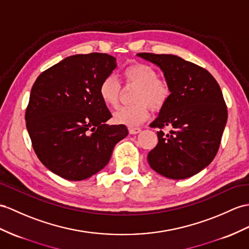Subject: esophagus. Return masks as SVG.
Masks as SVG:
<instances>
[{
  "instance_id": "34e87169",
  "label": "esophagus",
  "mask_w": 249,
  "mask_h": 249,
  "mask_svg": "<svg viewBox=\"0 0 249 249\" xmlns=\"http://www.w3.org/2000/svg\"><path fill=\"white\" fill-rule=\"evenodd\" d=\"M142 130L139 129V128H133V126H130L129 128V133L130 134H132V135H134V134H138L139 132H141Z\"/></svg>"
}]
</instances>
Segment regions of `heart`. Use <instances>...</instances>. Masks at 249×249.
Returning <instances> with one entry per match:
<instances>
[{"instance_id": "b5f03b06", "label": "heart", "mask_w": 249, "mask_h": 249, "mask_svg": "<svg viewBox=\"0 0 249 249\" xmlns=\"http://www.w3.org/2000/svg\"><path fill=\"white\" fill-rule=\"evenodd\" d=\"M123 76L126 83L137 87L131 106L121 107L114 113L116 124L135 126L149 117L151 107L160 110L170 99L172 89L166 80L159 78L152 66L144 63H133L124 70ZM120 95L119 82L114 76H107L99 86V97L107 107L118 106Z\"/></svg>"}]
</instances>
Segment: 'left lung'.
Masks as SVG:
<instances>
[{
  "mask_svg": "<svg viewBox=\"0 0 249 249\" xmlns=\"http://www.w3.org/2000/svg\"><path fill=\"white\" fill-rule=\"evenodd\" d=\"M162 71L172 93L150 125L159 143L148 154L153 170L172 179L188 178L213 160L227 123V107L219 83L208 71L174 54L139 53Z\"/></svg>",
  "mask_w": 249,
  "mask_h": 249,
  "instance_id": "obj_1",
  "label": "left lung"
}]
</instances>
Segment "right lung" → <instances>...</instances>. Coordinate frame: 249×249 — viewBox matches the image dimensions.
I'll list each match as a JSON object with an SVG mask.
<instances>
[{
    "mask_svg": "<svg viewBox=\"0 0 249 249\" xmlns=\"http://www.w3.org/2000/svg\"><path fill=\"white\" fill-rule=\"evenodd\" d=\"M107 53L74 54L44 71L35 81L25 113L38 159L53 173L82 180L104 169L113 149L128 135L99 97L101 81L116 69Z\"/></svg>",
    "mask_w": 249,
    "mask_h": 249,
    "instance_id": "right-lung-1",
    "label": "right lung"
}]
</instances>
